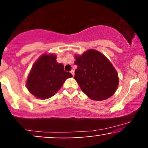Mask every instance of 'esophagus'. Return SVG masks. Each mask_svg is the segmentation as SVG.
Returning a JSON list of instances; mask_svg holds the SVG:
<instances>
[{"instance_id":"esophagus-1","label":"esophagus","mask_w":148,"mask_h":148,"mask_svg":"<svg viewBox=\"0 0 148 148\" xmlns=\"http://www.w3.org/2000/svg\"><path fill=\"white\" fill-rule=\"evenodd\" d=\"M71 72V74H72L73 76L74 75V69H72V70H71V72Z\"/></svg>"}]
</instances>
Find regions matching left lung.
<instances>
[{"mask_svg": "<svg viewBox=\"0 0 148 148\" xmlns=\"http://www.w3.org/2000/svg\"><path fill=\"white\" fill-rule=\"evenodd\" d=\"M75 58L77 69L74 79L88 97L101 101L114 94L119 82L118 73L103 54L90 49Z\"/></svg>", "mask_w": 148, "mask_h": 148, "instance_id": "obj_1", "label": "left lung"}]
</instances>
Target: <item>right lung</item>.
<instances>
[{
	"mask_svg": "<svg viewBox=\"0 0 148 148\" xmlns=\"http://www.w3.org/2000/svg\"><path fill=\"white\" fill-rule=\"evenodd\" d=\"M72 74L64 70L63 64L58 63L56 55L42 56L33 64L26 86L31 94L40 99L53 96L65 80Z\"/></svg>",
	"mask_w": 148,
	"mask_h": 148,
	"instance_id": "right-lung-1",
	"label": "right lung"
}]
</instances>
